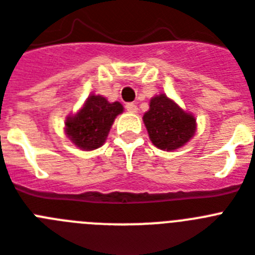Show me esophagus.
I'll return each mask as SVG.
<instances>
[{"label":"esophagus","mask_w":255,"mask_h":255,"mask_svg":"<svg viewBox=\"0 0 255 255\" xmlns=\"http://www.w3.org/2000/svg\"><path fill=\"white\" fill-rule=\"evenodd\" d=\"M126 110L128 111V113H132V114H134V113H137V106L134 104H127L126 105Z\"/></svg>","instance_id":"1"}]
</instances>
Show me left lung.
Returning <instances> with one entry per match:
<instances>
[{
	"mask_svg": "<svg viewBox=\"0 0 255 255\" xmlns=\"http://www.w3.org/2000/svg\"><path fill=\"white\" fill-rule=\"evenodd\" d=\"M142 121L154 146L164 151L180 149L193 138L197 129L194 115L181 109L164 93L150 98L149 110Z\"/></svg>",
	"mask_w": 255,
	"mask_h": 255,
	"instance_id": "left-lung-1",
	"label": "left lung"
}]
</instances>
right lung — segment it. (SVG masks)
<instances>
[{"label":"right lung","mask_w":255,"mask_h":255,"mask_svg":"<svg viewBox=\"0 0 255 255\" xmlns=\"http://www.w3.org/2000/svg\"><path fill=\"white\" fill-rule=\"evenodd\" d=\"M123 110L121 102H109L104 96L92 93L75 114L66 118V136L81 150L98 149L105 144L115 118Z\"/></svg>","instance_id":"1"}]
</instances>
